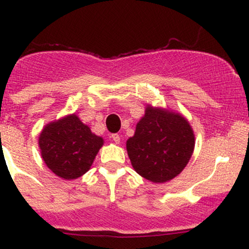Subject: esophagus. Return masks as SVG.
Wrapping results in <instances>:
<instances>
[{
  "label": "esophagus",
  "mask_w": 249,
  "mask_h": 249,
  "mask_svg": "<svg viewBox=\"0 0 249 249\" xmlns=\"http://www.w3.org/2000/svg\"><path fill=\"white\" fill-rule=\"evenodd\" d=\"M111 138H112V141L115 142L116 144H119V142H121V137H119V134H117V133L112 134V136H111Z\"/></svg>",
  "instance_id": "34e87169"
}]
</instances>
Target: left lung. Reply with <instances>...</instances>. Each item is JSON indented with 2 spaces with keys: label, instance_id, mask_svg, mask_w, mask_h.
Masks as SVG:
<instances>
[{
  "label": "left lung",
  "instance_id": "1",
  "mask_svg": "<svg viewBox=\"0 0 249 249\" xmlns=\"http://www.w3.org/2000/svg\"><path fill=\"white\" fill-rule=\"evenodd\" d=\"M194 144L193 130L184 116L147 105L134 136L127 139L126 150L134 171L159 184L176 178L186 167Z\"/></svg>",
  "mask_w": 249,
  "mask_h": 249
}]
</instances>
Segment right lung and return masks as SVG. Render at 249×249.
Returning <instances> with one entry per match:
<instances>
[{
	"label": "right lung",
	"mask_w": 249,
	"mask_h": 249,
	"mask_svg": "<svg viewBox=\"0 0 249 249\" xmlns=\"http://www.w3.org/2000/svg\"><path fill=\"white\" fill-rule=\"evenodd\" d=\"M103 144L102 137L91 132L75 113L45 125L38 138L45 165L65 180L87 173Z\"/></svg>",
	"instance_id": "right-lung-1"
}]
</instances>
